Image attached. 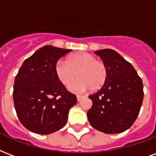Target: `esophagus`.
Listing matches in <instances>:
<instances>
[{
	"label": "esophagus",
	"instance_id": "obj_1",
	"mask_svg": "<svg viewBox=\"0 0 156 156\" xmlns=\"http://www.w3.org/2000/svg\"><path fill=\"white\" fill-rule=\"evenodd\" d=\"M83 97H84L83 96H80V95H78V96H77V100H78V101H79L81 99H83Z\"/></svg>",
	"mask_w": 156,
	"mask_h": 156
}]
</instances>
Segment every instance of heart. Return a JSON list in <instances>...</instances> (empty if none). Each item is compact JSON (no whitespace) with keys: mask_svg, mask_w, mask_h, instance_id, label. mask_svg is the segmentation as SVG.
<instances>
[{"mask_svg":"<svg viewBox=\"0 0 156 156\" xmlns=\"http://www.w3.org/2000/svg\"><path fill=\"white\" fill-rule=\"evenodd\" d=\"M55 72L58 80L64 85H68L76 76L79 77L68 87L73 93H83L90 88L92 91L99 90L105 83L108 75L105 63L86 52L71 55L66 62L59 60L55 66Z\"/></svg>","mask_w":156,"mask_h":156,"instance_id":"b5f03b06","label":"heart"}]
</instances>
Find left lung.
<instances>
[{
  "mask_svg": "<svg viewBox=\"0 0 156 156\" xmlns=\"http://www.w3.org/2000/svg\"><path fill=\"white\" fill-rule=\"evenodd\" d=\"M106 65V82L89 96L92 106L87 111L94 128L108 134L120 133L133 124L143 101V84L133 66L111 49L94 52Z\"/></svg>",
  "mask_w": 156,
  "mask_h": 156,
  "instance_id": "left-lung-1",
  "label": "left lung"
}]
</instances>
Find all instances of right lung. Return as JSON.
Listing matches in <instances>:
<instances>
[{
  "label": "right lung",
  "instance_id": "obj_1",
  "mask_svg": "<svg viewBox=\"0 0 156 156\" xmlns=\"http://www.w3.org/2000/svg\"><path fill=\"white\" fill-rule=\"evenodd\" d=\"M72 50L45 46L25 59L15 77L13 98L20 123L37 134L52 133L67 122L77 103L55 72L57 61Z\"/></svg>",
  "mask_w": 156,
  "mask_h": 156
}]
</instances>
